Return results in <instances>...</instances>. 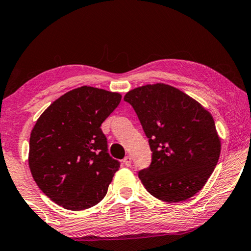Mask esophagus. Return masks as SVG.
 Here are the masks:
<instances>
[{"label": "esophagus", "mask_w": 251, "mask_h": 251, "mask_svg": "<svg viewBox=\"0 0 251 251\" xmlns=\"http://www.w3.org/2000/svg\"><path fill=\"white\" fill-rule=\"evenodd\" d=\"M123 163H125V166L130 167V164H131V157L126 156L125 159H123Z\"/></svg>", "instance_id": "esophagus-1"}]
</instances>
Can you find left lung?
Returning a JSON list of instances; mask_svg holds the SVG:
<instances>
[{
  "label": "left lung",
  "instance_id": "8db88e82",
  "mask_svg": "<svg viewBox=\"0 0 251 251\" xmlns=\"http://www.w3.org/2000/svg\"><path fill=\"white\" fill-rule=\"evenodd\" d=\"M125 100L138 115L152 151V163L138 177L154 198L180 202L198 193L221 154V138L210 112L169 84H146Z\"/></svg>",
  "mask_w": 251,
  "mask_h": 251
}]
</instances>
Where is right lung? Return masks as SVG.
Segmentation results:
<instances>
[{
    "label": "right lung",
    "instance_id": "add662e5",
    "mask_svg": "<svg viewBox=\"0 0 251 251\" xmlns=\"http://www.w3.org/2000/svg\"><path fill=\"white\" fill-rule=\"evenodd\" d=\"M121 98L119 92L83 85L56 99L37 119L28 166L54 203L78 211L105 198L120 163L107 153L100 126Z\"/></svg>",
    "mask_w": 251,
    "mask_h": 251
}]
</instances>
